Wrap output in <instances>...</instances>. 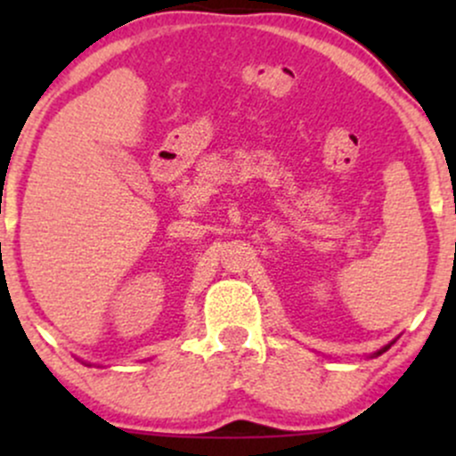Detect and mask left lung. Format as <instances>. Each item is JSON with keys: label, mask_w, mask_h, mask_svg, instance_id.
<instances>
[{"label": "left lung", "mask_w": 456, "mask_h": 456, "mask_svg": "<svg viewBox=\"0 0 456 456\" xmlns=\"http://www.w3.org/2000/svg\"><path fill=\"white\" fill-rule=\"evenodd\" d=\"M388 347H390V345H386V347H381V349H379V352H378V354H375V355H379V354H384V352H388Z\"/></svg>", "instance_id": "1"}]
</instances>
